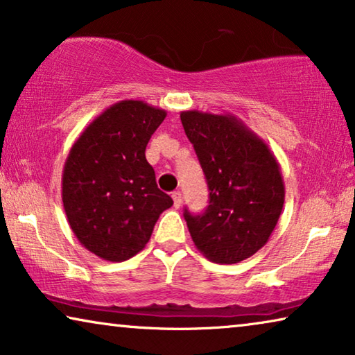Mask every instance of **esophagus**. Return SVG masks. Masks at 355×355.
I'll return each mask as SVG.
<instances>
[{"mask_svg":"<svg viewBox=\"0 0 355 355\" xmlns=\"http://www.w3.org/2000/svg\"><path fill=\"white\" fill-rule=\"evenodd\" d=\"M173 202H174V207L176 208H181V205H182V193L179 192V190H176V192H173Z\"/></svg>","mask_w":355,"mask_h":355,"instance_id":"esophagus-1","label":"esophagus"}]
</instances>
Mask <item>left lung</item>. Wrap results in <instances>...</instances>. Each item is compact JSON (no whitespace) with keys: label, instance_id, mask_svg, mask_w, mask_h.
Listing matches in <instances>:
<instances>
[{"label":"left lung","instance_id":"obj_1","mask_svg":"<svg viewBox=\"0 0 355 355\" xmlns=\"http://www.w3.org/2000/svg\"><path fill=\"white\" fill-rule=\"evenodd\" d=\"M209 190L203 214L184 218L197 250L218 264L240 263L263 248L285 202L280 165L267 144L237 116L181 112Z\"/></svg>","mask_w":355,"mask_h":355}]
</instances>
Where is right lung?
Returning <instances> with one entry per match:
<instances>
[{"label":"right lung","instance_id":"1","mask_svg":"<svg viewBox=\"0 0 355 355\" xmlns=\"http://www.w3.org/2000/svg\"><path fill=\"white\" fill-rule=\"evenodd\" d=\"M166 112L120 101L96 116L71 146L62 171L70 229L86 250L112 263L139 253L173 205L157 186L146 147Z\"/></svg>","mask_w":355,"mask_h":355}]
</instances>
